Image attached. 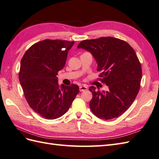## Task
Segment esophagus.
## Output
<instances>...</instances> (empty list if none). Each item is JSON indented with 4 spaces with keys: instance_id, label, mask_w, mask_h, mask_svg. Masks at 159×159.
<instances>
[{
    "instance_id": "1",
    "label": "esophagus",
    "mask_w": 159,
    "mask_h": 159,
    "mask_svg": "<svg viewBox=\"0 0 159 159\" xmlns=\"http://www.w3.org/2000/svg\"><path fill=\"white\" fill-rule=\"evenodd\" d=\"M79 89H80V91H85L87 89V87L85 85H80L79 87Z\"/></svg>"
}]
</instances>
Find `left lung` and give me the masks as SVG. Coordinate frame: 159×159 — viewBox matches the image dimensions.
<instances>
[{
  "label": "left lung",
  "instance_id": "obj_1",
  "mask_svg": "<svg viewBox=\"0 0 159 159\" xmlns=\"http://www.w3.org/2000/svg\"><path fill=\"white\" fill-rule=\"evenodd\" d=\"M78 48L91 52L98 63L99 79L108 86L101 92L91 86V112L99 119L120 116L131 106L140 88L142 71L134 49L125 40L108 36L81 41Z\"/></svg>",
  "mask_w": 159,
  "mask_h": 159
}]
</instances>
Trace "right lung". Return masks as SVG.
<instances>
[{
	"label": "right lung",
	"mask_w": 159,
	"mask_h": 159,
	"mask_svg": "<svg viewBox=\"0 0 159 159\" xmlns=\"http://www.w3.org/2000/svg\"><path fill=\"white\" fill-rule=\"evenodd\" d=\"M74 43L45 39L30 47L21 60L19 80L25 99L35 112L47 119L64 115L79 92L75 84L60 86L56 76Z\"/></svg>",
	"instance_id": "right-lung-1"
}]
</instances>
